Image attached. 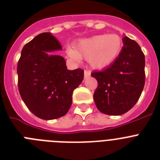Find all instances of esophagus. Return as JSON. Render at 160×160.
I'll return each mask as SVG.
<instances>
[{
    "label": "esophagus",
    "mask_w": 160,
    "mask_h": 160,
    "mask_svg": "<svg viewBox=\"0 0 160 160\" xmlns=\"http://www.w3.org/2000/svg\"><path fill=\"white\" fill-rule=\"evenodd\" d=\"M90 74H91V73H90V70H85L84 71V78H87L88 77H90Z\"/></svg>",
    "instance_id": "1"
}]
</instances>
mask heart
Here are the masks:
<instances>
[{
    "mask_svg": "<svg viewBox=\"0 0 160 160\" xmlns=\"http://www.w3.org/2000/svg\"><path fill=\"white\" fill-rule=\"evenodd\" d=\"M122 48V40L118 35H94L80 41L77 44L76 50L68 49V55L73 60L85 58L91 67L102 70L115 62Z\"/></svg>",
    "mask_w": 160,
    "mask_h": 160,
    "instance_id": "1",
    "label": "heart"
}]
</instances>
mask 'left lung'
I'll use <instances>...</instances> for the list:
<instances>
[{
	"instance_id": "1",
	"label": "left lung",
	"mask_w": 160,
	"mask_h": 160,
	"mask_svg": "<svg viewBox=\"0 0 160 160\" xmlns=\"http://www.w3.org/2000/svg\"><path fill=\"white\" fill-rule=\"evenodd\" d=\"M118 58L107 69L94 72L98 81L94 100L98 111L121 115L130 111L140 97L145 84V57L140 46L128 37Z\"/></svg>"
}]
</instances>
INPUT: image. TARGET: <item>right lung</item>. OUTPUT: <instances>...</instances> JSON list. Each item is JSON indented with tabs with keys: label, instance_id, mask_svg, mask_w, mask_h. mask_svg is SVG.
Wrapping results in <instances>:
<instances>
[{
	"label": "right lung",
	"instance_id": "add662e5",
	"mask_svg": "<svg viewBox=\"0 0 160 160\" xmlns=\"http://www.w3.org/2000/svg\"><path fill=\"white\" fill-rule=\"evenodd\" d=\"M50 32H42L22 50L18 64V89L29 111L45 120L64 116L72 104V94L82 82L81 69L67 70L66 60L52 54L62 50Z\"/></svg>",
	"mask_w": 160,
	"mask_h": 160
}]
</instances>
